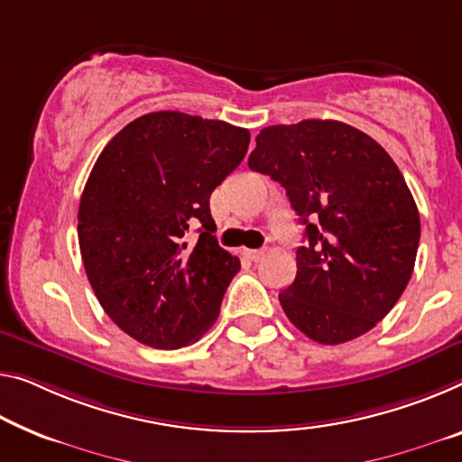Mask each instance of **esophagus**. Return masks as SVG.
Wrapping results in <instances>:
<instances>
[{
  "mask_svg": "<svg viewBox=\"0 0 462 462\" xmlns=\"http://www.w3.org/2000/svg\"><path fill=\"white\" fill-rule=\"evenodd\" d=\"M244 254H245V258H250L252 262H258L264 258V250H244Z\"/></svg>",
  "mask_w": 462,
  "mask_h": 462,
  "instance_id": "esophagus-1",
  "label": "esophagus"
}]
</instances>
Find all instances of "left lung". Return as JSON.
I'll return each instance as SVG.
<instances>
[{"mask_svg": "<svg viewBox=\"0 0 462 462\" xmlns=\"http://www.w3.org/2000/svg\"><path fill=\"white\" fill-rule=\"evenodd\" d=\"M247 165L287 189L305 225L295 281L279 293L289 320L322 345L372 330L409 285L421 236L390 154L357 127L303 119L264 127Z\"/></svg>", "mask_w": 462, "mask_h": 462, "instance_id": "1", "label": "left lung"}]
</instances>
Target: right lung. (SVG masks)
<instances>
[{"instance_id": "right-lung-1", "label": "right lung", "mask_w": 462, "mask_h": 462, "mask_svg": "<svg viewBox=\"0 0 462 462\" xmlns=\"http://www.w3.org/2000/svg\"><path fill=\"white\" fill-rule=\"evenodd\" d=\"M247 146L245 127L157 111L98 154L78 208V241L98 303L138 343L180 349L217 322L239 260L212 236L208 200ZM194 230L199 239L189 240Z\"/></svg>"}]
</instances>
